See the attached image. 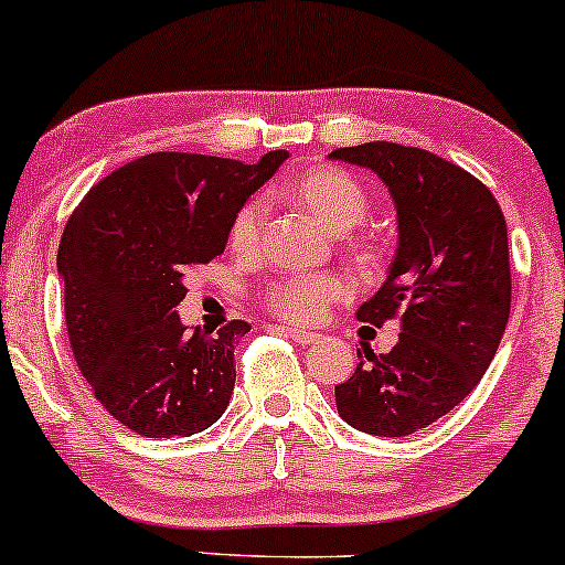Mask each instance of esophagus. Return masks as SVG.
I'll list each match as a JSON object with an SVG mask.
<instances>
[{
    "instance_id": "1",
    "label": "esophagus",
    "mask_w": 565,
    "mask_h": 565,
    "mask_svg": "<svg viewBox=\"0 0 565 565\" xmlns=\"http://www.w3.org/2000/svg\"><path fill=\"white\" fill-rule=\"evenodd\" d=\"M278 331H281L284 335H289V339H295L297 344H302V347H307V344H316V341L320 339L318 333H310V331H299V328H278Z\"/></svg>"
}]
</instances>
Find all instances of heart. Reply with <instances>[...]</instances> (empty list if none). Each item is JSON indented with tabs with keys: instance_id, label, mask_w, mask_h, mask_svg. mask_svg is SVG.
Segmentation results:
<instances>
[{
	"instance_id": "b5f03b06",
	"label": "heart",
	"mask_w": 565,
	"mask_h": 565,
	"mask_svg": "<svg viewBox=\"0 0 565 565\" xmlns=\"http://www.w3.org/2000/svg\"><path fill=\"white\" fill-rule=\"evenodd\" d=\"M295 209L305 211L331 234H347L362 224L367 213V195L354 177L335 167H310L289 177L274 190ZM266 226V203L260 198L242 203L230 224V247L239 258H253L260 249ZM349 295L347 284L333 274L278 278L263 291L260 302L270 316L289 323L312 326L326 318L328 307Z\"/></svg>"
}]
</instances>
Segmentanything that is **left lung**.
I'll return each instance as SVG.
<instances>
[{
	"label": "left lung",
	"instance_id": "1",
	"mask_svg": "<svg viewBox=\"0 0 565 565\" xmlns=\"http://www.w3.org/2000/svg\"><path fill=\"white\" fill-rule=\"evenodd\" d=\"M331 159L373 169L394 195L396 258L356 318L402 326L388 354L367 349L335 385V406L356 430L404 438L472 394L498 352L511 312L505 218L477 177L423 148L377 140Z\"/></svg>",
	"mask_w": 565,
	"mask_h": 565
}]
</instances>
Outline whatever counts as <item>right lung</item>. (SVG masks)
Masks as SVG:
<instances>
[{"instance_id":"obj_1","label":"right lung","mask_w":565,"mask_h":565,"mask_svg":"<svg viewBox=\"0 0 565 565\" xmlns=\"http://www.w3.org/2000/svg\"><path fill=\"white\" fill-rule=\"evenodd\" d=\"M287 156H142L93 184L70 216L56 253L70 347L93 396L132 433L188 438L224 414L234 341L249 323L190 333L177 305L184 278L224 253L232 216Z\"/></svg>"}]
</instances>
